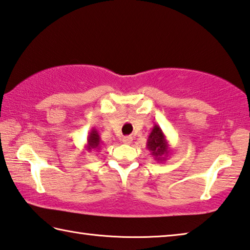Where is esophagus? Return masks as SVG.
<instances>
[{
	"label": "esophagus",
	"instance_id": "34e87169",
	"mask_svg": "<svg viewBox=\"0 0 250 250\" xmlns=\"http://www.w3.org/2000/svg\"><path fill=\"white\" fill-rule=\"evenodd\" d=\"M122 141H123V143L126 144V145H129V144L133 142V138L130 136H126V137H123Z\"/></svg>",
	"mask_w": 250,
	"mask_h": 250
}]
</instances>
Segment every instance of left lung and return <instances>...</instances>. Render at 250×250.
I'll list each match as a JSON object with an SVG mask.
<instances>
[{
	"instance_id": "left-lung-1",
	"label": "left lung",
	"mask_w": 250,
	"mask_h": 250,
	"mask_svg": "<svg viewBox=\"0 0 250 250\" xmlns=\"http://www.w3.org/2000/svg\"><path fill=\"white\" fill-rule=\"evenodd\" d=\"M147 149L151 152V156L157 161H166L171 152L167 137L164 134L159 125H155L147 139Z\"/></svg>"
}]
</instances>
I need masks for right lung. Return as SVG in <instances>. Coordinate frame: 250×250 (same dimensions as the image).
I'll return each mask as SVG.
<instances>
[{
  "label": "right lung",
  "mask_w": 250,
  "mask_h": 250,
  "mask_svg": "<svg viewBox=\"0 0 250 250\" xmlns=\"http://www.w3.org/2000/svg\"><path fill=\"white\" fill-rule=\"evenodd\" d=\"M103 142L101 141V137L94 127L90 130L89 135H87V139H86V145H85V149L87 151L91 150H100L101 146H102Z\"/></svg>",
  "instance_id": "add662e5"
}]
</instances>
